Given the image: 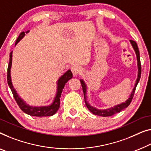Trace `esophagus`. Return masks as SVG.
I'll return each mask as SVG.
<instances>
[{"mask_svg": "<svg viewBox=\"0 0 151 151\" xmlns=\"http://www.w3.org/2000/svg\"><path fill=\"white\" fill-rule=\"evenodd\" d=\"M71 71L73 73L74 76H77L78 74H80L82 71V69L81 66L78 65H74L71 67Z\"/></svg>", "mask_w": 151, "mask_h": 151, "instance_id": "34e87169", "label": "esophagus"}]
</instances>
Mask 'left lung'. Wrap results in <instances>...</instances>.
<instances>
[{
    "instance_id": "8db88e82",
    "label": "left lung",
    "mask_w": 151,
    "mask_h": 151,
    "mask_svg": "<svg viewBox=\"0 0 151 151\" xmlns=\"http://www.w3.org/2000/svg\"><path fill=\"white\" fill-rule=\"evenodd\" d=\"M130 43L132 44L133 48H134L135 55H136V58H137V77L136 81H135V85L134 88L131 93L130 95L129 96V97L127 98V99L125 101L122 102L121 104L115 105L114 106V107H111V108H107V109H104V110H100V109H97L95 108V107L92 106L91 105L89 104V103L86 100V94H87V86L86 83L84 82V81L82 79L80 80V82L81 84H82V90H83V93H84V100H85V104L86 105L87 108L91 112L94 114L95 115H98V116H110L114 115V114H116L118 112H121V110H124L126 108L129 106L130 103L132 102V100L134 97V93L135 91V88H136L137 84H138L139 79H140L141 77V64H140V58H139V50L138 47H137V43L135 42L134 41L130 40Z\"/></svg>"
}]
</instances>
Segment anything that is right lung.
<instances>
[{"label": "right lung", "instance_id": "right-lung-1", "mask_svg": "<svg viewBox=\"0 0 151 151\" xmlns=\"http://www.w3.org/2000/svg\"><path fill=\"white\" fill-rule=\"evenodd\" d=\"M29 30L26 32V33H28ZM25 36V32H22L18 37H17V40L16 41V45L17 44V43L22 39ZM12 52L10 53V58H9V63L8 69H7V83L9 86L12 91L14 97L16 99L17 105H18L19 108L23 111L24 112L27 114L32 116H37V117H41V116H50L54 115L56 112H57L60 107V98L61 96V93H62L63 89L64 88V86L66 83L68 81L73 78V74H72L70 69L67 70L65 73H63L60 77L58 78L57 80V88H56V96L54 97V99L53 102L48 106H30V105L28 104L23 99H22L19 94H17V91L14 88V86H13L12 81V77H11V68H12Z\"/></svg>", "mask_w": 151, "mask_h": 151}]
</instances>
